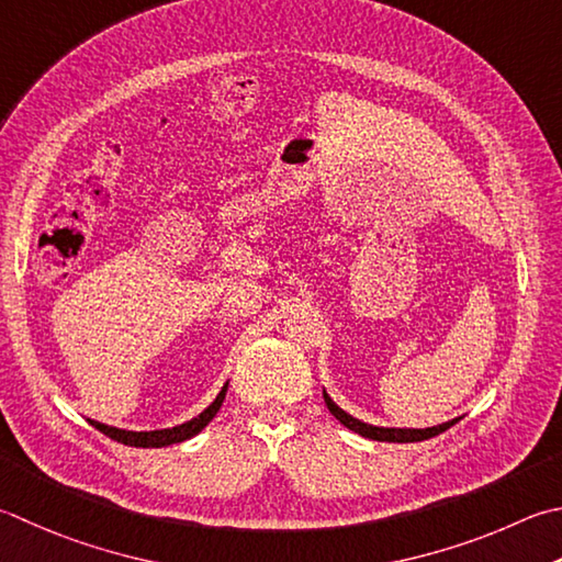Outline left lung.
Returning a JSON list of instances; mask_svg holds the SVG:
<instances>
[{"label": "left lung", "mask_w": 562, "mask_h": 562, "mask_svg": "<svg viewBox=\"0 0 562 562\" xmlns=\"http://www.w3.org/2000/svg\"><path fill=\"white\" fill-rule=\"evenodd\" d=\"M324 400H326L328 412H331L340 424H344L346 428H350V431H356V434L366 436V438H372V441H390V443L426 441V438H434L438 434H443L446 428H450V426L458 422V419H453V422L441 424V426H431V428H380V426L362 424V422L353 419V416H350V414H346L344 409H338V406L331 402V397H328L326 392H324Z\"/></svg>", "instance_id": "1"}]
</instances>
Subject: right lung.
<instances>
[{"label":"right lung","mask_w":562,"mask_h":562,"mask_svg":"<svg viewBox=\"0 0 562 562\" xmlns=\"http://www.w3.org/2000/svg\"><path fill=\"white\" fill-rule=\"evenodd\" d=\"M226 387H228V384H224V390L218 392V397L212 404H209L200 416H194L192 422L172 426V428H162V431H121V428L99 424V422H92V419H90V424L97 428V431H102L104 436L114 438V441L124 443V446H134V448H162V446H170V443H180V441H187V438H192L194 434H200L202 428L214 419L216 412L222 409V402L226 397Z\"/></svg>","instance_id":"add662e5"}]
</instances>
